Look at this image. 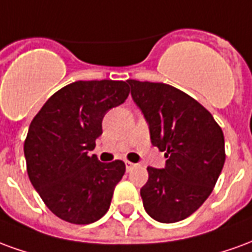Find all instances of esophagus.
<instances>
[{
  "mask_svg": "<svg viewBox=\"0 0 252 252\" xmlns=\"http://www.w3.org/2000/svg\"><path fill=\"white\" fill-rule=\"evenodd\" d=\"M136 164L135 163H132V162H128V160H126V171H131L133 167H135Z\"/></svg>",
  "mask_w": 252,
  "mask_h": 252,
  "instance_id": "1",
  "label": "esophagus"
}]
</instances>
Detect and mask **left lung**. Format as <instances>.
<instances>
[{
	"instance_id": "obj_1",
	"label": "left lung",
	"mask_w": 252,
	"mask_h": 252,
	"mask_svg": "<svg viewBox=\"0 0 252 252\" xmlns=\"http://www.w3.org/2000/svg\"><path fill=\"white\" fill-rule=\"evenodd\" d=\"M131 95L164 151L163 169L147 167L140 189L144 209L159 222L189 217L209 197L225 162L224 135L213 116L180 89L128 79Z\"/></svg>"
}]
</instances>
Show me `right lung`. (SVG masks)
Segmentation results:
<instances>
[{
  "label": "right lung",
  "instance_id": "obj_1",
  "mask_svg": "<svg viewBox=\"0 0 252 252\" xmlns=\"http://www.w3.org/2000/svg\"><path fill=\"white\" fill-rule=\"evenodd\" d=\"M128 94L124 81H77L52 94L31 123L24 143L28 177L47 208L64 221L90 224L109 209L126 164L102 163L89 153L106 112Z\"/></svg>",
  "mask_w": 252,
  "mask_h": 252
}]
</instances>
